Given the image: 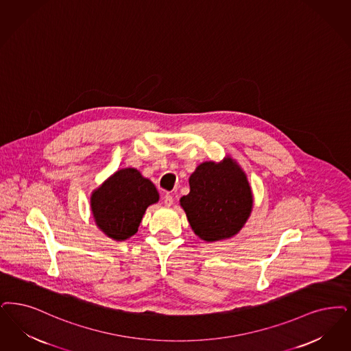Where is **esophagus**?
Here are the masks:
<instances>
[{
    "mask_svg": "<svg viewBox=\"0 0 351 351\" xmlns=\"http://www.w3.org/2000/svg\"><path fill=\"white\" fill-rule=\"evenodd\" d=\"M163 202H165L166 206H171V205L173 204V197H172V195L167 193V195L165 196V198H163Z\"/></svg>",
    "mask_w": 351,
    "mask_h": 351,
    "instance_id": "34e87169",
    "label": "esophagus"
}]
</instances>
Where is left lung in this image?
<instances>
[{
	"label": "left lung",
	"instance_id": "1",
	"mask_svg": "<svg viewBox=\"0 0 351 351\" xmlns=\"http://www.w3.org/2000/svg\"><path fill=\"white\" fill-rule=\"evenodd\" d=\"M191 192L180 199L192 230L206 241L238 234L252 210V192L235 162H206L189 178Z\"/></svg>",
	"mask_w": 351,
	"mask_h": 351
}]
</instances>
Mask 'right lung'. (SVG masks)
<instances>
[{"label": "right lung", "instance_id": "obj_1", "mask_svg": "<svg viewBox=\"0 0 351 351\" xmlns=\"http://www.w3.org/2000/svg\"><path fill=\"white\" fill-rule=\"evenodd\" d=\"M159 199L154 184L134 169L117 171L91 196L99 228L114 240L134 235L149 205Z\"/></svg>", "mask_w": 351, "mask_h": 351}]
</instances>
